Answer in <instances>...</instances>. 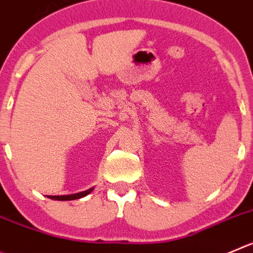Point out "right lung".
<instances>
[{
  "mask_svg": "<svg viewBox=\"0 0 253 253\" xmlns=\"http://www.w3.org/2000/svg\"><path fill=\"white\" fill-rule=\"evenodd\" d=\"M92 190L93 189H89V190H86V191L78 192V194H73V195H62V196H48V197H49V199H53V200H61V201L76 200V199H81V197L86 196V195L92 191Z\"/></svg>",
  "mask_w": 253,
  "mask_h": 253,
  "instance_id": "add662e5",
  "label": "right lung"
}]
</instances>
